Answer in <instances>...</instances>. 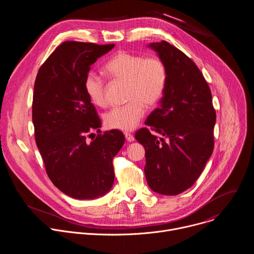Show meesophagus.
Listing matches in <instances>:
<instances>
[{
	"instance_id": "1",
	"label": "esophagus",
	"mask_w": 254,
	"mask_h": 254,
	"mask_svg": "<svg viewBox=\"0 0 254 254\" xmlns=\"http://www.w3.org/2000/svg\"><path fill=\"white\" fill-rule=\"evenodd\" d=\"M125 136H126L127 140V141H129V142L134 140V136H133L131 133H129V132H125Z\"/></svg>"
}]
</instances>
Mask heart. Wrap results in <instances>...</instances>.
<instances>
[{
  "mask_svg": "<svg viewBox=\"0 0 254 254\" xmlns=\"http://www.w3.org/2000/svg\"><path fill=\"white\" fill-rule=\"evenodd\" d=\"M103 70L116 83L126 84V105L113 108L104 115L108 128L132 130L146 113V106H155L163 97L167 85L166 65L158 56L122 51L108 60ZM84 89L90 101L99 107L108 103L107 84L104 79L90 72L85 77Z\"/></svg>",
  "mask_w": 254,
  "mask_h": 254,
  "instance_id": "heart-1",
  "label": "heart"
}]
</instances>
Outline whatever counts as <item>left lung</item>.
<instances>
[{"mask_svg": "<svg viewBox=\"0 0 254 254\" xmlns=\"http://www.w3.org/2000/svg\"><path fill=\"white\" fill-rule=\"evenodd\" d=\"M167 69L160 107L148 117L150 128L135 132L146 150L144 175L158 194L178 195L201 175L214 149L216 113L209 85L197 65L167 41L151 43Z\"/></svg>", "mask_w": 254, "mask_h": 254, "instance_id": "1", "label": "left lung"}]
</instances>
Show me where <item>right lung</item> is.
I'll use <instances>...</instances> for the list:
<instances>
[{
  "label": "right lung",
  "mask_w": 254,
  "mask_h": 254,
  "mask_svg": "<svg viewBox=\"0 0 254 254\" xmlns=\"http://www.w3.org/2000/svg\"><path fill=\"white\" fill-rule=\"evenodd\" d=\"M115 44H60L39 68L32 103L35 140L51 182L79 200L95 199L113 187V160L125 142L122 131L100 132V119L84 89L90 66ZM95 136V135H94Z\"/></svg>",
  "instance_id": "obj_1"
}]
</instances>
